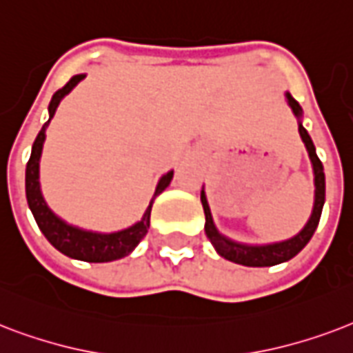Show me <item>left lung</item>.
Instances as JSON below:
<instances>
[{"label": "left lung", "mask_w": 353, "mask_h": 353, "mask_svg": "<svg viewBox=\"0 0 353 353\" xmlns=\"http://www.w3.org/2000/svg\"><path fill=\"white\" fill-rule=\"evenodd\" d=\"M285 99H288V105L291 106V110H293V114L299 119L300 138H302L305 149H307L311 165H313V174H315V202H313V210H311L310 219H307L304 228L296 236L289 237L285 241L269 243V245L237 243L234 239H230V237L223 236L217 230L214 217H212V212H210V204H208L204 188L201 191V202L202 208H204V215H206L204 230H206L208 239L212 241V245H214V248L217 250L221 258L234 261V263L245 265V267H272V265L283 263V261H289L291 258H294L310 243V239L315 234L319 221H321L324 199H326V176H324V168H322V162L316 157L313 139H311V136L307 134L304 125H302V106L299 105V101L294 99L289 92H285Z\"/></svg>", "instance_id": "8db88e82"}]
</instances>
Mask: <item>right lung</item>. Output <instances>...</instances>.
Masks as SVG:
<instances>
[{"instance_id": "add662e5", "label": "right lung", "mask_w": 353, "mask_h": 353, "mask_svg": "<svg viewBox=\"0 0 353 353\" xmlns=\"http://www.w3.org/2000/svg\"><path fill=\"white\" fill-rule=\"evenodd\" d=\"M86 77L84 73L75 75L68 81L64 88H60L59 92H54L49 103V119L43 123L42 130L38 132L34 143H32L31 158L27 162L26 169V195L27 204L31 208L34 221H37L38 228L42 230L51 245H53L59 252L65 254L68 258L81 259V261H90V263H105V261H114V259L125 258L132 252L134 248L138 247V243L145 237L149 226H151V208L152 202L160 193H162L173 180V171H168L162 174V179L158 180L157 190L152 195L149 206H147L143 217L134 223L128 228L123 230L110 232H92L73 226L70 223H65L64 219H60L59 215L54 214L53 210L48 206V202L43 199L42 190H40V157H42L43 141H46V130H48L49 121L53 119L54 112L59 108L60 101L64 99L65 95L70 94L75 86H77L83 79Z\"/></svg>"}]
</instances>
